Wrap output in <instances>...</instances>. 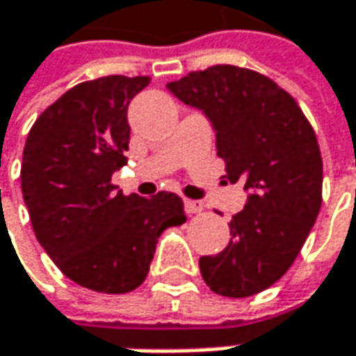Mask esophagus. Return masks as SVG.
Returning a JSON list of instances; mask_svg holds the SVG:
<instances>
[{"mask_svg":"<svg viewBox=\"0 0 356 356\" xmlns=\"http://www.w3.org/2000/svg\"><path fill=\"white\" fill-rule=\"evenodd\" d=\"M184 210L186 214H200L204 210V204L200 200H184Z\"/></svg>","mask_w":356,"mask_h":356,"instance_id":"34e87169","label":"esophagus"}]
</instances>
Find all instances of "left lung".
Segmentation results:
<instances>
[{"label": "left lung", "instance_id": "1", "mask_svg": "<svg viewBox=\"0 0 356 356\" xmlns=\"http://www.w3.org/2000/svg\"><path fill=\"white\" fill-rule=\"evenodd\" d=\"M166 88L208 118L228 180L248 194L228 224V246L200 258L202 278L230 298L262 293L291 268L321 210L314 130L291 94L252 70L212 65Z\"/></svg>", "mask_w": 356, "mask_h": 356}]
</instances>
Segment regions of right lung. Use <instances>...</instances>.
Segmentation results:
<instances>
[{
	"label": "right lung",
	"instance_id": "add662e5",
	"mask_svg": "<svg viewBox=\"0 0 356 356\" xmlns=\"http://www.w3.org/2000/svg\"><path fill=\"white\" fill-rule=\"evenodd\" d=\"M148 83L146 76L78 83L27 134L22 192L35 238L63 275L96 293L138 289L160 234L186 222L180 196H124L112 184L128 162V106Z\"/></svg>",
	"mask_w": 356,
	"mask_h": 356
}]
</instances>
